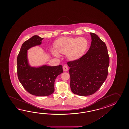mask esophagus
<instances>
[{
    "mask_svg": "<svg viewBox=\"0 0 129 129\" xmlns=\"http://www.w3.org/2000/svg\"><path fill=\"white\" fill-rule=\"evenodd\" d=\"M63 71H68V68L67 66H66V65H64V66H63Z\"/></svg>",
    "mask_w": 129,
    "mask_h": 129,
    "instance_id": "1",
    "label": "esophagus"
}]
</instances>
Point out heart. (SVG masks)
Segmentation results:
<instances>
[{
  "label": "heart",
  "instance_id": "heart-1",
  "mask_svg": "<svg viewBox=\"0 0 129 129\" xmlns=\"http://www.w3.org/2000/svg\"><path fill=\"white\" fill-rule=\"evenodd\" d=\"M88 47V41L85 38L63 37L55 41L52 53L56 57L59 56L58 53L66 54L69 60H76L84 55Z\"/></svg>",
  "mask_w": 129,
  "mask_h": 129
}]
</instances>
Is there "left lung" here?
Returning a JSON list of instances; mask_svg holds the SVG:
<instances>
[{"label": "left lung", "mask_w": 129, "mask_h": 129, "mask_svg": "<svg viewBox=\"0 0 129 129\" xmlns=\"http://www.w3.org/2000/svg\"><path fill=\"white\" fill-rule=\"evenodd\" d=\"M90 34L92 41L86 54L67 63L70 67L71 91L80 96L95 93L107 79L108 72L109 57L106 45L96 34Z\"/></svg>", "instance_id": "obj_1"}]
</instances>
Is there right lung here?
<instances>
[{
	"instance_id": "obj_1",
	"label": "right lung",
	"mask_w": 129,
	"mask_h": 129,
	"mask_svg": "<svg viewBox=\"0 0 129 129\" xmlns=\"http://www.w3.org/2000/svg\"><path fill=\"white\" fill-rule=\"evenodd\" d=\"M43 39L34 36L22 45L17 58V72L20 82L30 94L37 96H48L54 91L56 77L63 73L61 65L50 66L47 65L32 67L28 63L27 50L39 46Z\"/></svg>"
}]
</instances>
